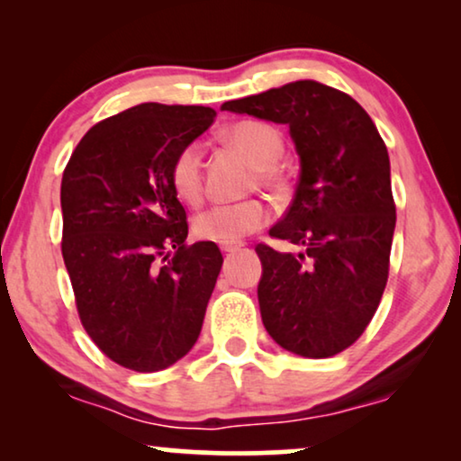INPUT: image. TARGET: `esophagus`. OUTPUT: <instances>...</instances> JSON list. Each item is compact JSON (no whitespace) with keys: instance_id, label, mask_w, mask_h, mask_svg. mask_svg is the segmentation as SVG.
Here are the masks:
<instances>
[{"instance_id":"1","label":"esophagus","mask_w":461,"mask_h":461,"mask_svg":"<svg viewBox=\"0 0 461 461\" xmlns=\"http://www.w3.org/2000/svg\"><path fill=\"white\" fill-rule=\"evenodd\" d=\"M220 249H222L224 254H232V251L241 249V243H222L220 245Z\"/></svg>"}]
</instances>
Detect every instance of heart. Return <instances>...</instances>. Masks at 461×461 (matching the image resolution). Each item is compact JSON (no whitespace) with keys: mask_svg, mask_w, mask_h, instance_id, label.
Masks as SVG:
<instances>
[{"mask_svg":"<svg viewBox=\"0 0 461 461\" xmlns=\"http://www.w3.org/2000/svg\"><path fill=\"white\" fill-rule=\"evenodd\" d=\"M232 147L241 150L256 166V182L264 188H276L281 176L275 163L283 153V136L264 122H239L224 131ZM169 182L182 203L197 205L203 199V153L197 142L186 144L174 157L169 167ZM267 205L258 199L218 203L201 212L193 220V232L199 239L216 243H237L249 232H256L268 222Z\"/></svg>","mask_w":461,"mask_h":461,"instance_id":"1","label":"heart"}]
</instances>
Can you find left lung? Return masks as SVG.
I'll list each match as a JSON object with an SVG mask.
<instances>
[{
	"instance_id": "left-lung-1",
	"label": "left lung",
	"mask_w": 461,
	"mask_h": 461,
	"mask_svg": "<svg viewBox=\"0 0 461 461\" xmlns=\"http://www.w3.org/2000/svg\"><path fill=\"white\" fill-rule=\"evenodd\" d=\"M222 109L289 125L300 155L295 197L268 235L302 251L256 248L262 323L294 355H338L363 336L388 281L396 205L386 144L355 98L312 79Z\"/></svg>"
}]
</instances>
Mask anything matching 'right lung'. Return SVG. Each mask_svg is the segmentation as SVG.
<instances>
[{
	"label": "right lung",
	"instance_id": "1",
	"mask_svg": "<svg viewBox=\"0 0 461 461\" xmlns=\"http://www.w3.org/2000/svg\"><path fill=\"white\" fill-rule=\"evenodd\" d=\"M213 117L210 106H131L87 130L62 174V258L81 325L125 369H166L201 333L222 254L186 243L169 167Z\"/></svg>",
	"mask_w": 461,
	"mask_h": 461
}]
</instances>
